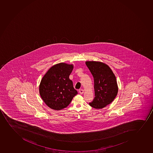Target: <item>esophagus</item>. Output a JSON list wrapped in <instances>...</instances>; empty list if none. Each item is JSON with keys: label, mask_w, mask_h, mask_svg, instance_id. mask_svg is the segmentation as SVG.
<instances>
[{"label": "esophagus", "mask_w": 153, "mask_h": 153, "mask_svg": "<svg viewBox=\"0 0 153 153\" xmlns=\"http://www.w3.org/2000/svg\"><path fill=\"white\" fill-rule=\"evenodd\" d=\"M79 93L80 94H83L84 93V90L83 89H80L79 90Z\"/></svg>", "instance_id": "esophagus-1"}]
</instances>
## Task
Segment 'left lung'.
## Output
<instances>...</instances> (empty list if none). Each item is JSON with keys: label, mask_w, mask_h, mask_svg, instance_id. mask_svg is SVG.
Here are the masks:
<instances>
[{"label": "left lung", "mask_w": 153, "mask_h": 153, "mask_svg": "<svg viewBox=\"0 0 153 153\" xmlns=\"http://www.w3.org/2000/svg\"><path fill=\"white\" fill-rule=\"evenodd\" d=\"M86 65L94 77V83L95 97L89 104L94 108H103L117 96L118 88L116 78L110 68L104 63L87 61Z\"/></svg>", "instance_id": "left-lung-1"}]
</instances>
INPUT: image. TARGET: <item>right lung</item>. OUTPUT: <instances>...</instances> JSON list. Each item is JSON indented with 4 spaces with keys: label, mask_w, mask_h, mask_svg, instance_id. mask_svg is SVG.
I'll return each mask as SVG.
<instances>
[{
    "label": "right lung",
    "mask_w": 153,
    "mask_h": 153,
    "mask_svg": "<svg viewBox=\"0 0 153 153\" xmlns=\"http://www.w3.org/2000/svg\"><path fill=\"white\" fill-rule=\"evenodd\" d=\"M72 65L59 63L51 68L41 80L39 93L46 105L55 110L65 108L77 94L69 76Z\"/></svg>",
    "instance_id": "right-lung-1"
}]
</instances>
